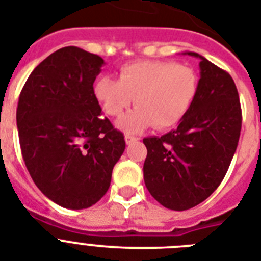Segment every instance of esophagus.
<instances>
[{
	"label": "esophagus",
	"mask_w": 261,
	"mask_h": 261,
	"mask_svg": "<svg viewBox=\"0 0 261 261\" xmlns=\"http://www.w3.org/2000/svg\"><path fill=\"white\" fill-rule=\"evenodd\" d=\"M124 139H126V143L127 144H131V143H134V142H137L139 138L137 137H133V135L130 134H126V137H124Z\"/></svg>",
	"instance_id": "1"
}]
</instances>
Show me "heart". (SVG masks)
Here are the masks:
<instances>
[{"mask_svg":"<svg viewBox=\"0 0 261 261\" xmlns=\"http://www.w3.org/2000/svg\"><path fill=\"white\" fill-rule=\"evenodd\" d=\"M199 93V75L191 66L171 61H137L120 67L119 80L102 76L94 94L110 117H119L134 100L137 109L118 120L128 134L154 124L166 130L178 124Z\"/></svg>","mask_w":261,"mask_h":261,"instance_id":"obj_1","label":"heart"}]
</instances>
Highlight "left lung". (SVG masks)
I'll use <instances>...</instances> for the list:
<instances>
[{
	"label": "left lung",
	"mask_w": 261,
	"mask_h": 261,
	"mask_svg": "<svg viewBox=\"0 0 261 261\" xmlns=\"http://www.w3.org/2000/svg\"><path fill=\"white\" fill-rule=\"evenodd\" d=\"M199 58V93L178 127L161 138H144V185L152 198L174 211L204 201L224 179L238 147L242 107L227 71Z\"/></svg>",
	"instance_id": "8db88e82"
}]
</instances>
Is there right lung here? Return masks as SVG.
Segmentation results:
<instances>
[{
  "instance_id": "right-lung-1",
  "label": "right lung",
  "mask_w": 261,
  "mask_h": 261,
  "mask_svg": "<svg viewBox=\"0 0 261 261\" xmlns=\"http://www.w3.org/2000/svg\"><path fill=\"white\" fill-rule=\"evenodd\" d=\"M103 63L80 47H62L33 70L19 94L17 127L26 168L41 192L65 208L95 204L126 147L94 94Z\"/></svg>"
}]
</instances>
